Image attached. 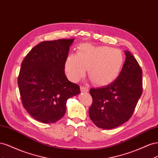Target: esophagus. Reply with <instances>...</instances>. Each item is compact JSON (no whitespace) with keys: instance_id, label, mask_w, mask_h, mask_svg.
Segmentation results:
<instances>
[{"instance_id":"obj_1","label":"esophagus","mask_w":158,"mask_h":158,"mask_svg":"<svg viewBox=\"0 0 158 158\" xmlns=\"http://www.w3.org/2000/svg\"><path fill=\"white\" fill-rule=\"evenodd\" d=\"M80 90H81V92H88L89 91V89L86 87L81 86L80 87Z\"/></svg>"}]
</instances>
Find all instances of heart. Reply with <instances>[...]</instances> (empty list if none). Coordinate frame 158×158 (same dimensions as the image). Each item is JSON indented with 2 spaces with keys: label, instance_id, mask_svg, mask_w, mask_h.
Listing matches in <instances>:
<instances>
[{
  "label": "heart",
  "instance_id": "1",
  "mask_svg": "<svg viewBox=\"0 0 158 158\" xmlns=\"http://www.w3.org/2000/svg\"><path fill=\"white\" fill-rule=\"evenodd\" d=\"M124 62L125 57L121 50L84 44L78 47L77 54L67 56L64 68L68 78L73 82L82 79L88 69V76L94 83L105 86L118 78Z\"/></svg>",
  "mask_w": 158,
  "mask_h": 158
}]
</instances>
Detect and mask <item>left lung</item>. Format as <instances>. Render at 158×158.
<instances>
[{
  "instance_id": "obj_1",
  "label": "left lung",
  "mask_w": 158,
  "mask_h": 158,
  "mask_svg": "<svg viewBox=\"0 0 158 158\" xmlns=\"http://www.w3.org/2000/svg\"><path fill=\"white\" fill-rule=\"evenodd\" d=\"M126 59L118 78L107 86L92 88L91 120L103 129L116 128L132 116L142 93V72L136 59L125 51Z\"/></svg>"
}]
</instances>
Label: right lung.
<instances>
[{
    "mask_svg": "<svg viewBox=\"0 0 158 158\" xmlns=\"http://www.w3.org/2000/svg\"><path fill=\"white\" fill-rule=\"evenodd\" d=\"M74 39L43 41L23 59L18 79L23 106L35 120L54 123L66 113L69 98L80 93L66 78L64 64Z\"/></svg>",
    "mask_w": 158,
    "mask_h": 158,
    "instance_id": "1",
    "label": "right lung"
}]
</instances>
